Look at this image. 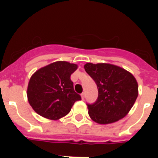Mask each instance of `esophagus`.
Here are the masks:
<instances>
[{
    "instance_id": "esophagus-1",
    "label": "esophagus",
    "mask_w": 158,
    "mask_h": 158,
    "mask_svg": "<svg viewBox=\"0 0 158 158\" xmlns=\"http://www.w3.org/2000/svg\"><path fill=\"white\" fill-rule=\"evenodd\" d=\"M85 93L83 92L82 94H81V97H82V99H83V100L85 99Z\"/></svg>"
}]
</instances>
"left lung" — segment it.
<instances>
[{
  "label": "left lung",
  "instance_id": "obj_1",
  "mask_svg": "<svg viewBox=\"0 0 158 158\" xmlns=\"http://www.w3.org/2000/svg\"><path fill=\"white\" fill-rule=\"evenodd\" d=\"M85 70L96 82L98 97L87 103L89 115L101 124L123 118L135 104L138 96V84L135 77L118 66L108 63H86Z\"/></svg>",
  "mask_w": 158,
  "mask_h": 158
}]
</instances>
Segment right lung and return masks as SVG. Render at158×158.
I'll return each mask as SVG.
<instances>
[{"label":"right lung","instance_id":"add662e5","mask_svg":"<svg viewBox=\"0 0 158 158\" xmlns=\"http://www.w3.org/2000/svg\"><path fill=\"white\" fill-rule=\"evenodd\" d=\"M78 68L68 62H56L36 71L29 80L27 96L33 109L40 116L56 120L67 115L81 100L74 91L70 76Z\"/></svg>","mask_w":158,"mask_h":158}]
</instances>
